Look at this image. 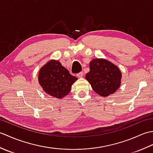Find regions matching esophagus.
<instances>
[{"mask_svg":"<svg viewBox=\"0 0 153 153\" xmlns=\"http://www.w3.org/2000/svg\"><path fill=\"white\" fill-rule=\"evenodd\" d=\"M83 76V71H81V72L77 74V77H79V78H80V77H82Z\"/></svg>","mask_w":153,"mask_h":153,"instance_id":"obj_1","label":"esophagus"}]
</instances>
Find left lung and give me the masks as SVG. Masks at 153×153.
<instances>
[{
	"label": "left lung",
	"instance_id": "left-lung-1",
	"mask_svg": "<svg viewBox=\"0 0 153 153\" xmlns=\"http://www.w3.org/2000/svg\"><path fill=\"white\" fill-rule=\"evenodd\" d=\"M89 68L85 78L99 95L108 97L120 87L122 74L116 65L105 59L96 58L91 61Z\"/></svg>",
	"mask_w": 153,
	"mask_h": 153
}]
</instances>
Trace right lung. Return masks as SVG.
<instances>
[{
	"label": "right lung",
	"mask_w": 153,
	"mask_h": 153,
	"mask_svg": "<svg viewBox=\"0 0 153 153\" xmlns=\"http://www.w3.org/2000/svg\"><path fill=\"white\" fill-rule=\"evenodd\" d=\"M77 79L60 62L54 60L48 62L41 68L38 77L39 83L45 93L58 99L67 95L71 85Z\"/></svg>",
	"instance_id": "right-lung-1"
}]
</instances>
